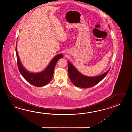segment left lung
I'll list each match as a JSON object with an SVG mask.
<instances>
[{"mask_svg":"<svg viewBox=\"0 0 132 132\" xmlns=\"http://www.w3.org/2000/svg\"><path fill=\"white\" fill-rule=\"evenodd\" d=\"M68 74L71 81L73 84L77 87L88 88L93 87L98 84L109 73L110 69L106 73L101 76L95 77H88L84 76L79 73L70 62L68 61Z\"/></svg>","mask_w":132,"mask_h":132,"instance_id":"8db88e82","label":"left lung"}]
</instances>
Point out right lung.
Here are the masks:
<instances>
[{"label":"right lung","mask_w":132,"mask_h":132,"mask_svg":"<svg viewBox=\"0 0 132 132\" xmlns=\"http://www.w3.org/2000/svg\"><path fill=\"white\" fill-rule=\"evenodd\" d=\"M15 51L17 57V66L21 74L30 84L37 87L44 86L51 81L53 75L54 69L56 63L60 59L63 57V56L61 54L56 55L44 71L40 73H32L28 72L22 65L17 53L16 45Z\"/></svg>","instance_id":"1"}]
</instances>
